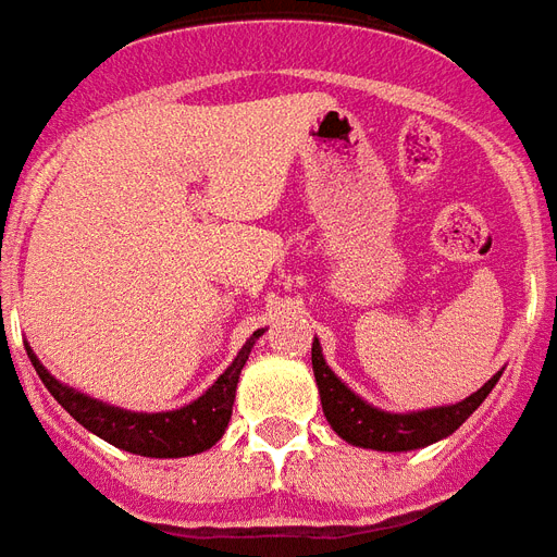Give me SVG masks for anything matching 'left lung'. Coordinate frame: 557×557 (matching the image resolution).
I'll return each mask as SVG.
<instances>
[{"mask_svg": "<svg viewBox=\"0 0 557 557\" xmlns=\"http://www.w3.org/2000/svg\"><path fill=\"white\" fill-rule=\"evenodd\" d=\"M311 368H314L320 404H323V412H326L332 430L344 442L373 450H416L445 440L484 404V397L493 392V385L502 376V371H498L474 395H469L460 404H450V407L418 409V412H383L341 383L323 359L318 338L311 344Z\"/></svg>", "mask_w": 557, "mask_h": 557, "instance_id": "obj_1", "label": "left lung"}]
</instances>
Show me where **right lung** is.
Returning a JSON list of instances; mask_svg holds the SVG:
<instances>
[{
  "label": "right lung",
  "mask_w": 557,
  "mask_h": 557,
  "mask_svg": "<svg viewBox=\"0 0 557 557\" xmlns=\"http://www.w3.org/2000/svg\"><path fill=\"white\" fill-rule=\"evenodd\" d=\"M263 329H258L237 359L228 364V371L219 376L216 383L207 388L205 395L186 404L172 412H129V409L109 407L103 400L76 392L71 385L59 383L40 359L26 347L28 359L38 371L40 383L50 388V395L71 412L85 430H91L95 436L107 440L129 454H141V457H189V454H201V450L213 448L231 421V407H234V395H237L239 371L249 359L255 341L261 338Z\"/></svg>",
  "instance_id": "right-lung-1"
}]
</instances>
